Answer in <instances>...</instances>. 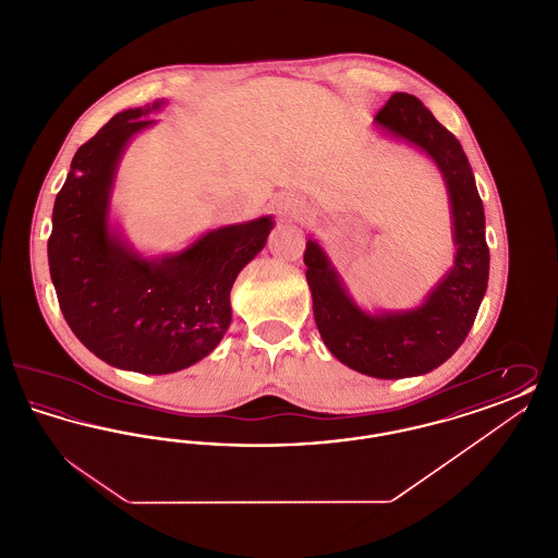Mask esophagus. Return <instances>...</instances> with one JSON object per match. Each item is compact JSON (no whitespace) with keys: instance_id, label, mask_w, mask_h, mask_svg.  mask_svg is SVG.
<instances>
[{"instance_id":"34e87169","label":"esophagus","mask_w":558,"mask_h":558,"mask_svg":"<svg viewBox=\"0 0 558 558\" xmlns=\"http://www.w3.org/2000/svg\"><path fill=\"white\" fill-rule=\"evenodd\" d=\"M276 213L280 215V219H296L301 213V203L289 192H282L276 198Z\"/></svg>"}]
</instances>
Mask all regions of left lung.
I'll return each instance as SVG.
<instances>
[{
	"instance_id": "obj_1",
	"label": "left lung",
	"mask_w": 558,
	"mask_h": 558,
	"mask_svg": "<svg viewBox=\"0 0 558 558\" xmlns=\"http://www.w3.org/2000/svg\"><path fill=\"white\" fill-rule=\"evenodd\" d=\"M374 123L421 148L439 167L450 194L453 266L423 305L368 314L349 296L316 240H307L303 262L319 337L330 353L351 371L374 378H405L441 366L471 332L489 278L485 213L460 142L416 96L393 94Z\"/></svg>"
}]
</instances>
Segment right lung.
Instances as JSON below:
<instances>
[{"label":"right lung","mask_w":558,"mask_h":558,"mask_svg":"<svg viewBox=\"0 0 558 558\" xmlns=\"http://www.w3.org/2000/svg\"><path fill=\"white\" fill-rule=\"evenodd\" d=\"M165 102L130 108L75 153L56 196L48 262L62 316L94 355L121 371L169 374L207 357L230 322V291L264 246L271 217L223 226L187 248L142 257L108 226L117 165Z\"/></svg>","instance_id":"1"}]
</instances>
